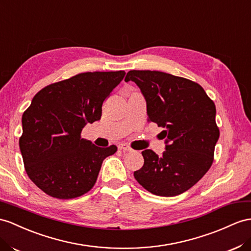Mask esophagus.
Returning a JSON list of instances; mask_svg holds the SVG:
<instances>
[{
	"instance_id": "1",
	"label": "esophagus",
	"mask_w": 251,
	"mask_h": 251,
	"mask_svg": "<svg viewBox=\"0 0 251 251\" xmlns=\"http://www.w3.org/2000/svg\"><path fill=\"white\" fill-rule=\"evenodd\" d=\"M119 150L120 151H132L131 147L128 145V144H126V143H121L119 145Z\"/></svg>"
}]
</instances>
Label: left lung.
Segmentation results:
<instances>
[{
	"label": "left lung",
	"instance_id": "obj_1",
	"mask_svg": "<svg viewBox=\"0 0 251 251\" xmlns=\"http://www.w3.org/2000/svg\"><path fill=\"white\" fill-rule=\"evenodd\" d=\"M134 81L144 95L149 121L163 127L165 151L159 157L142 151L144 164L133 173L152 194L171 197L197 183L213 163L220 138L216 108L201 85L159 71L132 70L125 81Z\"/></svg>",
	"mask_w": 251,
	"mask_h": 251
}]
</instances>
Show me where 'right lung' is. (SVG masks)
<instances>
[{
	"label": "right lung",
	"mask_w": 251,
	"mask_h": 251,
	"mask_svg": "<svg viewBox=\"0 0 251 251\" xmlns=\"http://www.w3.org/2000/svg\"><path fill=\"white\" fill-rule=\"evenodd\" d=\"M125 74L80 73L34 96L22 115L19 145L29 179L46 194L71 199L93 188L104 159L118 147L95 146L80 133L88 123L100 120L102 102Z\"/></svg>",
	"instance_id": "obj_1"
}]
</instances>
